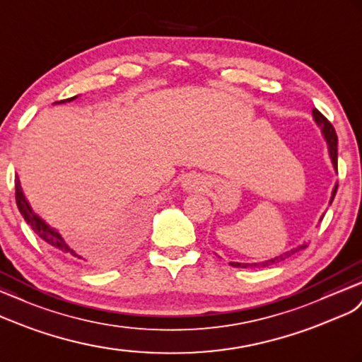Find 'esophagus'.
Returning <instances> with one entry per match:
<instances>
[{
  "label": "esophagus",
  "mask_w": 362,
  "mask_h": 362,
  "mask_svg": "<svg viewBox=\"0 0 362 362\" xmlns=\"http://www.w3.org/2000/svg\"><path fill=\"white\" fill-rule=\"evenodd\" d=\"M203 187H205V180H203L200 175H197V174H189L182 182V188L187 192L200 191Z\"/></svg>",
  "instance_id": "34e87169"
}]
</instances>
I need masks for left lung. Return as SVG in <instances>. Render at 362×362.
Wrapping results in <instances>:
<instances>
[{"label": "left lung", "mask_w": 362, "mask_h": 362, "mask_svg": "<svg viewBox=\"0 0 362 362\" xmlns=\"http://www.w3.org/2000/svg\"><path fill=\"white\" fill-rule=\"evenodd\" d=\"M312 116H313V120L315 124H317L320 128H321V134L324 137V141H326L327 144V148H329V156H330V160H332V165H333V170H338V137H337V133H335V128L332 127V124L329 122V120L324 117L320 111L317 108L312 110ZM337 189H338V185H335L332 189V197L329 200V203L332 205L333 199H335V194H337ZM324 216V214H322ZM321 216V218H322ZM320 218V220H321ZM308 247V245L303 243L300 246H296L293 249H291V251L287 252H283L281 255H276L274 258H271V260H264V262H260V263H238V262H229V264L233 267H245V269H247V267H267V266H272L275 263H280L283 260H286V258H289L291 255H293L295 252L301 251V249H305Z\"/></svg>", "instance_id": "left-lung-1"}]
</instances>
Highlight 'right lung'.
I'll list each match as a JSON object with an SVG mask.
<instances>
[{
  "mask_svg": "<svg viewBox=\"0 0 362 362\" xmlns=\"http://www.w3.org/2000/svg\"><path fill=\"white\" fill-rule=\"evenodd\" d=\"M78 96H73V98H69V99H64V100H59V102H54V104H66V102H71L75 100ZM53 104V105H54ZM15 199H16V206L18 209H20L21 216L24 217V220L27 221V225H30V228L33 229V233L38 235L41 240H44L45 243H47L50 247L53 249H58V251L64 252V254H69L71 257L78 258L79 262H87L84 257L79 255L75 249L70 247L66 240L62 238V235L59 234V230H57L54 228H52L47 221H45L44 218H41L36 212L33 211V208L30 206L29 200H27L25 194L21 188V182H20V177H15Z\"/></svg>",
  "mask_w": 362,
  "mask_h": 362,
  "instance_id": "right-lung-1",
  "label": "right lung"
}]
</instances>
